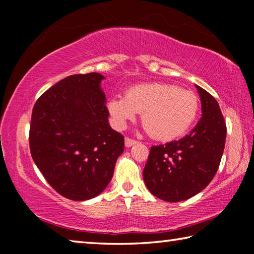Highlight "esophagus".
<instances>
[{
	"mask_svg": "<svg viewBox=\"0 0 254 254\" xmlns=\"http://www.w3.org/2000/svg\"><path fill=\"white\" fill-rule=\"evenodd\" d=\"M136 143V141L135 140H133V139H131V137H126V147H127V148H130V147H132L133 144H135Z\"/></svg>",
	"mask_w": 254,
	"mask_h": 254,
	"instance_id": "esophagus-1",
	"label": "esophagus"
}]
</instances>
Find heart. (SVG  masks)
Returning a JSON list of instances; mask_svg holds the SVG:
<instances>
[{
  "label": "heart",
  "mask_w": 254,
  "mask_h": 254,
  "mask_svg": "<svg viewBox=\"0 0 254 254\" xmlns=\"http://www.w3.org/2000/svg\"><path fill=\"white\" fill-rule=\"evenodd\" d=\"M198 107V98L194 93L167 83L132 86L126 96L117 95L107 103V110L119 127H124L142 113L145 131L161 141L185 134L194 123Z\"/></svg>",
  "instance_id": "obj_1"
}]
</instances>
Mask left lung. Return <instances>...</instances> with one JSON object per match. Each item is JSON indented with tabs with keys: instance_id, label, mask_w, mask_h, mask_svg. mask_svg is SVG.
I'll return each mask as SVG.
<instances>
[{
	"instance_id": "8db88e82",
	"label": "left lung",
	"mask_w": 254,
	"mask_h": 254,
	"mask_svg": "<svg viewBox=\"0 0 254 254\" xmlns=\"http://www.w3.org/2000/svg\"><path fill=\"white\" fill-rule=\"evenodd\" d=\"M201 115L191 132L178 141L152 145L143 169L148 189L170 203L190 198L212 182L224 151L226 124L217 101L196 85Z\"/></svg>"
}]
</instances>
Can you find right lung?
Instances as JSON below:
<instances>
[{
	"mask_svg": "<svg viewBox=\"0 0 254 254\" xmlns=\"http://www.w3.org/2000/svg\"><path fill=\"white\" fill-rule=\"evenodd\" d=\"M97 72L71 75L38 98L30 123V152L56 191L68 199L100 195L111 182L124 136L110 127Z\"/></svg>",
	"mask_w": 254,
	"mask_h": 254,
	"instance_id": "add662e5",
	"label": "right lung"
}]
</instances>
